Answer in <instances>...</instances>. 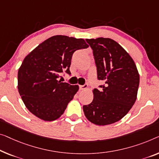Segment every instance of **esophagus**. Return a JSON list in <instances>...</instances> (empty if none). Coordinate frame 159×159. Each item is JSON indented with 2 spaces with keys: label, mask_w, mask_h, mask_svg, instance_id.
<instances>
[{
  "label": "esophagus",
  "mask_w": 159,
  "mask_h": 159,
  "mask_svg": "<svg viewBox=\"0 0 159 159\" xmlns=\"http://www.w3.org/2000/svg\"><path fill=\"white\" fill-rule=\"evenodd\" d=\"M80 88V91H85V90H86L88 89V85L87 84H85V85H83V86H79Z\"/></svg>",
  "instance_id": "esophagus-1"
}]
</instances>
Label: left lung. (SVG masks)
<instances>
[{
	"label": "left lung",
	"instance_id": "left-lung-1",
	"mask_svg": "<svg viewBox=\"0 0 159 159\" xmlns=\"http://www.w3.org/2000/svg\"><path fill=\"white\" fill-rule=\"evenodd\" d=\"M93 49L101 89L93 90V99L83 106L87 119L98 125L124 118L134 106L139 86V73L134 60L116 41L108 38L86 39Z\"/></svg>",
	"mask_w": 159,
	"mask_h": 159
}]
</instances>
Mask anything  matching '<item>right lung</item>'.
I'll list each match as a JSON object with an SVG mask.
<instances>
[{
	"instance_id": "obj_1",
	"label": "right lung",
	"mask_w": 159,
	"mask_h": 159,
	"mask_svg": "<svg viewBox=\"0 0 159 159\" xmlns=\"http://www.w3.org/2000/svg\"><path fill=\"white\" fill-rule=\"evenodd\" d=\"M88 47L84 39L58 35L25 57L18 72V89L30 113L46 121L61 117L79 87L58 79L63 71L70 74L73 53Z\"/></svg>"
}]
</instances>
